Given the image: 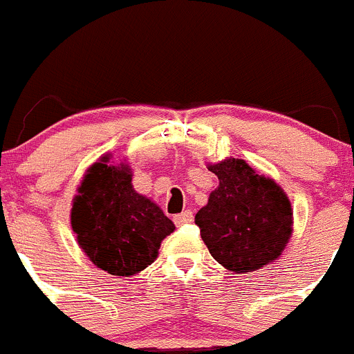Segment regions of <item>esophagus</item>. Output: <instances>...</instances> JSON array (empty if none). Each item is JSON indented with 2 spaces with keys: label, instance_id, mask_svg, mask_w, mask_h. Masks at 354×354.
I'll use <instances>...</instances> for the list:
<instances>
[{
  "label": "esophagus",
  "instance_id": "1",
  "mask_svg": "<svg viewBox=\"0 0 354 354\" xmlns=\"http://www.w3.org/2000/svg\"><path fill=\"white\" fill-rule=\"evenodd\" d=\"M175 225L177 227H183V225H187V223H192L193 221V212L192 211H183L180 214H177L174 218Z\"/></svg>",
  "mask_w": 354,
  "mask_h": 354
}]
</instances>
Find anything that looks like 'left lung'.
<instances>
[{
	"label": "left lung",
	"mask_w": 354,
	"mask_h": 354,
	"mask_svg": "<svg viewBox=\"0 0 354 354\" xmlns=\"http://www.w3.org/2000/svg\"><path fill=\"white\" fill-rule=\"evenodd\" d=\"M220 184L195 216L209 253L225 270L252 273L277 261L292 236V205L280 184L245 159L207 162Z\"/></svg>",
	"instance_id": "1"
}]
</instances>
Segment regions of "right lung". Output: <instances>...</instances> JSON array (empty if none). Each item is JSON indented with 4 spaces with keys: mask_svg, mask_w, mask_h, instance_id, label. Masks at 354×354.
<instances>
[{
    "mask_svg": "<svg viewBox=\"0 0 354 354\" xmlns=\"http://www.w3.org/2000/svg\"><path fill=\"white\" fill-rule=\"evenodd\" d=\"M111 154L93 162L72 200L71 227L84 255L115 277H133L158 259L161 241L175 230L156 202L133 187L129 162Z\"/></svg>",
    "mask_w": 354,
    "mask_h": 354,
    "instance_id": "1",
    "label": "right lung"
}]
</instances>
